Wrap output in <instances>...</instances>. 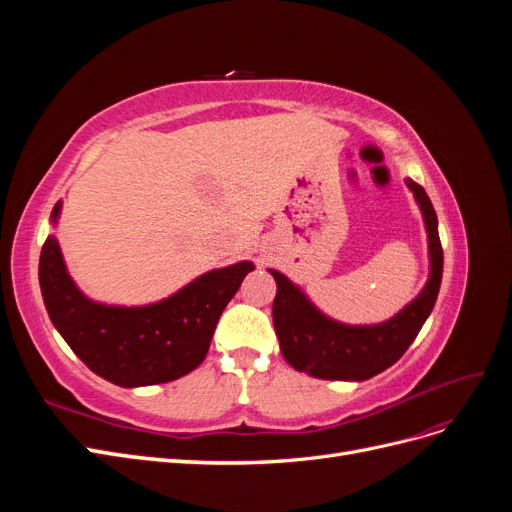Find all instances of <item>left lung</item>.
<instances>
[{
    "instance_id": "1",
    "label": "left lung",
    "mask_w": 512,
    "mask_h": 512,
    "mask_svg": "<svg viewBox=\"0 0 512 512\" xmlns=\"http://www.w3.org/2000/svg\"><path fill=\"white\" fill-rule=\"evenodd\" d=\"M423 211L429 239V280L397 316L374 327H350L316 309L286 275L269 269L277 282L273 327L288 365L322 380H367L401 359L436 305L442 282V243L438 218L421 185L406 179Z\"/></svg>"
}]
</instances>
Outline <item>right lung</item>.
<instances>
[{"label":"right lung","instance_id":"obj_1","mask_svg":"<svg viewBox=\"0 0 512 512\" xmlns=\"http://www.w3.org/2000/svg\"><path fill=\"white\" fill-rule=\"evenodd\" d=\"M61 203L53 207L57 222ZM252 262L196 277L173 297L143 307L89 301L74 286L53 235L40 252V290L55 329L79 359L117 386H149L177 380L205 361L224 307L235 297Z\"/></svg>","mask_w":512,"mask_h":512}]
</instances>
